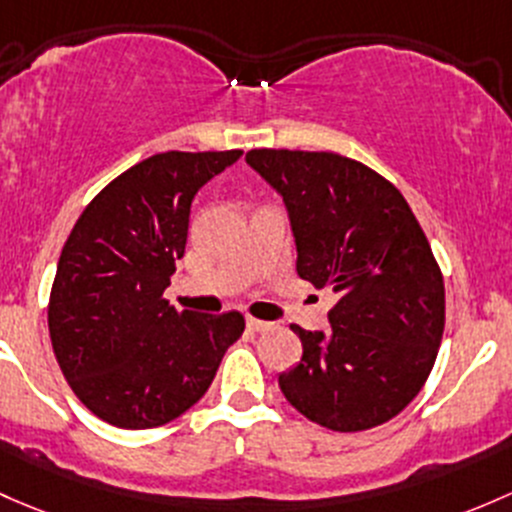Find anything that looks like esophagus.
<instances>
[{
    "mask_svg": "<svg viewBox=\"0 0 512 512\" xmlns=\"http://www.w3.org/2000/svg\"><path fill=\"white\" fill-rule=\"evenodd\" d=\"M247 328H250V331H255V333H262V331H270L272 328V324L270 321H262V319H252V316H247Z\"/></svg>",
    "mask_w": 512,
    "mask_h": 512,
    "instance_id": "obj_1",
    "label": "esophagus"
}]
</instances>
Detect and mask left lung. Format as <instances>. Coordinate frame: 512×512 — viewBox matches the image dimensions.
I'll use <instances>...</instances> for the list:
<instances>
[{"label": "left lung", "mask_w": 512, "mask_h": 512, "mask_svg": "<svg viewBox=\"0 0 512 512\" xmlns=\"http://www.w3.org/2000/svg\"><path fill=\"white\" fill-rule=\"evenodd\" d=\"M247 164L282 196L297 274L331 287L326 331H304L279 375L294 410L333 432L385 424L417 397L444 333V279L405 196L333 152L252 149Z\"/></svg>", "instance_id": "obj_1"}]
</instances>
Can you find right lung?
I'll return each mask as SVG.
<instances>
[{
  "instance_id": "1",
  "label": "right lung",
  "mask_w": 512,
  "mask_h": 512,
  "mask_svg": "<svg viewBox=\"0 0 512 512\" xmlns=\"http://www.w3.org/2000/svg\"><path fill=\"white\" fill-rule=\"evenodd\" d=\"M242 157L164 152L110 181L73 225L48 301L53 353L102 422L152 429L196 405L245 331L238 311L201 316L164 299L184 257L193 196Z\"/></svg>"
}]
</instances>
